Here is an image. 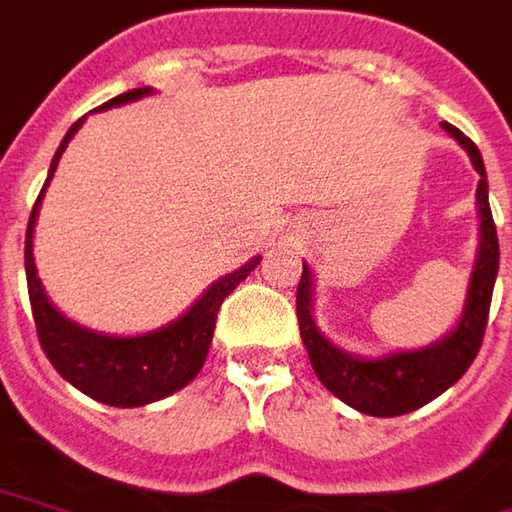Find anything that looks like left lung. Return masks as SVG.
<instances>
[{
    "label": "left lung",
    "mask_w": 512,
    "mask_h": 512,
    "mask_svg": "<svg viewBox=\"0 0 512 512\" xmlns=\"http://www.w3.org/2000/svg\"><path fill=\"white\" fill-rule=\"evenodd\" d=\"M442 129L454 137L456 143L468 152L473 168L479 171L476 185V214H479V250L473 264L468 298L462 307V318L442 341L423 349L408 352H392L386 358H358L349 355L335 344H329L315 327L312 315V276L310 267L304 264V273L298 281L296 315L301 341L307 346L312 369L318 380L329 392L346 406L358 408L360 414L372 417H400L414 408L431 403L445 389H451L459 377L468 372V366L476 358L485 327H488L490 296L499 273V236L493 225L488 202V174L482 154L473 146L471 137H465L456 126L442 123Z\"/></svg>",
    "instance_id": "1"
}]
</instances>
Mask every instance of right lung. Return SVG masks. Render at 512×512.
Returning <instances> with one entry per match:
<instances>
[{
	"label": "right lung",
	"instance_id": "1",
	"mask_svg": "<svg viewBox=\"0 0 512 512\" xmlns=\"http://www.w3.org/2000/svg\"><path fill=\"white\" fill-rule=\"evenodd\" d=\"M152 87L129 89L109 104L98 109H112V106L129 104L143 95H149ZM84 118L75 120L70 132L64 135L58 146L56 157L47 171V183L41 188L39 200L33 205V214L27 222V236H24V273H27V293H30V310L39 332V344L44 355L50 358L53 369L72 383L78 392H84L98 403L118 408H135L163 400L168 394L180 392L194 377L200 375L202 363L208 358L211 338H214L216 312L222 301L231 296L239 281L250 276V270L262 262V256H253L248 264L233 270L228 276L214 281L191 310L171 321L168 327L154 329L146 335H132V338H118V335H104L92 329L75 324L64 318L61 312L50 304V298L41 287L36 276V262H33V228L39 205L44 200V191L56 174L61 152L67 149L72 135L81 129Z\"/></svg>",
	"mask_w": 512,
	"mask_h": 512
}]
</instances>
